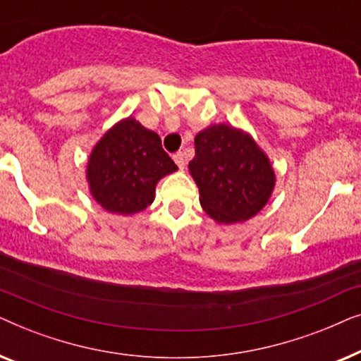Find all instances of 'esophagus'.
<instances>
[{
    "mask_svg": "<svg viewBox=\"0 0 361 361\" xmlns=\"http://www.w3.org/2000/svg\"><path fill=\"white\" fill-rule=\"evenodd\" d=\"M172 159H174L177 166H179V169H184V167H185V157H184V154H182V152H176V154L172 156Z\"/></svg>",
    "mask_w": 361,
    "mask_h": 361,
    "instance_id": "obj_1",
    "label": "esophagus"
}]
</instances>
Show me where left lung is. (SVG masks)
Instances as JSON below:
<instances>
[{
  "mask_svg": "<svg viewBox=\"0 0 361 361\" xmlns=\"http://www.w3.org/2000/svg\"><path fill=\"white\" fill-rule=\"evenodd\" d=\"M194 142L189 172L207 215L216 224L231 225L259 214L273 195L276 172L255 137L219 123L197 133Z\"/></svg>",
  "mask_w": 361,
  "mask_h": 361,
  "instance_id": "8db88e82",
  "label": "left lung"
}]
</instances>
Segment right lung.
Returning <instances> with one entry per match:
<instances>
[{"mask_svg":"<svg viewBox=\"0 0 361 361\" xmlns=\"http://www.w3.org/2000/svg\"><path fill=\"white\" fill-rule=\"evenodd\" d=\"M176 171L159 135L128 116L116 121L92 147L85 177L97 204L110 214L128 216L149 207L157 182Z\"/></svg>","mask_w":361,"mask_h":361,"instance_id":"1","label":"right lung"}]
</instances>
